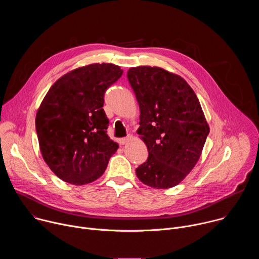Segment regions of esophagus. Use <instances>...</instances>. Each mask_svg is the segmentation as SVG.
Here are the masks:
<instances>
[{
    "instance_id": "obj_1",
    "label": "esophagus",
    "mask_w": 259,
    "mask_h": 259,
    "mask_svg": "<svg viewBox=\"0 0 259 259\" xmlns=\"http://www.w3.org/2000/svg\"><path fill=\"white\" fill-rule=\"evenodd\" d=\"M131 139V136L130 135H128L127 137H123V138H120L119 139V143L121 144V145H124V144H126L127 142H129V140Z\"/></svg>"
}]
</instances>
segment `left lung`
Wrapping results in <instances>:
<instances>
[{
    "instance_id": "obj_1",
    "label": "left lung",
    "mask_w": 259,
    "mask_h": 259,
    "mask_svg": "<svg viewBox=\"0 0 259 259\" xmlns=\"http://www.w3.org/2000/svg\"><path fill=\"white\" fill-rule=\"evenodd\" d=\"M127 78L140 109L137 133L149 151L136 175L151 188H173L199 161L210 131L200 101L186 80L161 67H131Z\"/></svg>"
}]
</instances>
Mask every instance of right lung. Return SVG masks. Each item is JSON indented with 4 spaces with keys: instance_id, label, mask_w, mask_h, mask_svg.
Returning a JSON list of instances; mask_svg holds the SVG:
<instances>
[{
    "instance_id": "1",
    "label": "right lung",
    "mask_w": 259,
    "mask_h": 259,
    "mask_svg": "<svg viewBox=\"0 0 259 259\" xmlns=\"http://www.w3.org/2000/svg\"><path fill=\"white\" fill-rule=\"evenodd\" d=\"M122 73L112 63L82 66L59 78L44 97L35 130L44 161L61 180L76 186L95 181L117 152L102 106L106 89Z\"/></svg>"
}]
</instances>
